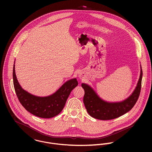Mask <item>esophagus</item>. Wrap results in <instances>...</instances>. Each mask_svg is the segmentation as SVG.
<instances>
[{
	"label": "esophagus",
	"instance_id": "1",
	"mask_svg": "<svg viewBox=\"0 0 152 152\" xmlns=\"http://www.w3.org/2000/svg\"><path fill=\"white\" fill-rule=\"evenodd\" d=\"M79 77H80V78H83V76H82V75H81V74H79Z\"/></svg>",
	"mask_w": 152,
	"mask_h": 152
}]
</instances>
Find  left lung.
<instances>
[{"mask_svg": "<svg viewBox=\"0 0 152 152\" xmlns=\"http://www.w3.org/2000/svg\"><path fill=\"white\" fill-rule=\"evenodd\" d=\"M142 75L140 65V74L135 89L129 96L119 102H111L102 99L90 86L83 83L81 86L85 91L83 101L89 115L97 119L110 120L129 112L135 105L139 96Z\"/></svg>", "mask_w": 152, "mask_h": 152, "instance_id": "8db88e82", "label": "left lung"}]
</instances>
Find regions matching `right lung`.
<instances>
[{
  "label": "right lung",
  "instance_id": "right-lung-1",
  "mask_svg": "<svg viewBox=\"0 0 152 152\" xmlns=\"http://www.w3.org/2000/svg\"><path fill=\"white\" fill-rule=\"evenodd\" d=\"M15 64L13 69V84L17 96L23 107L31 114L42 118H51L58 115L64 108L71 92L78 86L77 79L72 78L67 81L50 95L38 96L22 88L16 75Z\"/></svg>",
  "mask_w": 152,
  "mask_h": 152
}]
</instances>
